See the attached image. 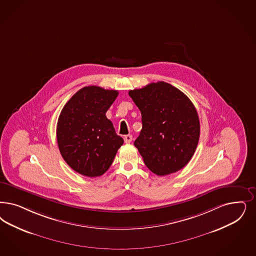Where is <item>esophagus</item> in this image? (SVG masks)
Segmentation results:
<instances>
[{
  "mask_svg": "<svg viewBox=\"0 0 256 256\" xmlns=\"http://www.w3.org/2000/svg\"><path fill=\"white\" fill-rule=\"evenodd\" d=\"M124 141L126 144H130V142H132V135H126L124 137Z\"/></svg>",
  "mask_w": 256,
  "mask_h": 256,
  "instance_id": "34e87169",
  "label": "esophagus"
}]
</instances>
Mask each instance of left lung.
<instances>
[{"mask_svg":"<svg viewBox=\"0 0 256 256\" xmlns=\"http://www.w3.org/2000/svg\"><path fill=\"white\" fill-rule=\"evenodd\" d=\"M142 114L140 135L134 142L144 164L166 176L184 168L192 159L200 126L191 100L164 81L128 92Z\"/></svg>","mask_w":256,"mask_h":256,"instance_id":"obj_1","label":"left lung"}]
</instances>
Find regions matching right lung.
<instances>
[{
  "mask_svg": "<svg viewBox=\"0 0 256 256\" xmlns=\"http://www.w3.org/2000/svg\"><path fill=\"white\" fill-rule=\"evenodd\" d=\"M117 96L114 90L88 86L62 108L56 126L58 148L67 164L83 176L103 175L124 144L106 116Z\"/></svg>",
  "mask_w": 256,
  "mask_h": 256,
  "instance_id": "right-lung-1",
  "label": "right lung"
}]
</instances>
